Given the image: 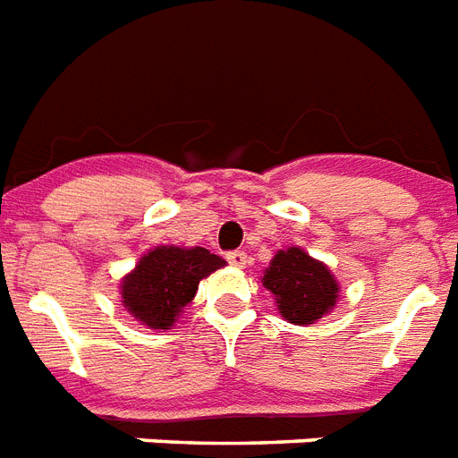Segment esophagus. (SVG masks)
Masks as SVG:
<instances>
[{"mask_svg":"<svg viewBox=\"0 0 458 458\" xmlns=\"http://www.w3.org/2000/svg\"><path fill=\"white\" fill-rule=\"evenodd\" d=\"M225 259H228V263L233 267H244L249 263V259H247V254H244V251H230Z\"/></svg>","mask_w":458,"mask_h":458,"instance_id":"34e87169","label":"esophagus"}]
</instances>
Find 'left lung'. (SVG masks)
<instances>
[{
	"label": "left lung",
	"mask_w": 458,
	"mask_h": 458,
	"mask_svg": "<svg viewBox=\"0 0 458 458\" xmlns=\"http://www.w3.org/2000/svg\"><path fill=\"white\" fill-rule=\"evenodd\" d=\"M261 282L275 296L282 318L292 325H313L332 313L341 289L329 266L301 247L280 249L263 270Z\"/></svg>",
	"instance_id": "8db88e82"
}]
</instances>
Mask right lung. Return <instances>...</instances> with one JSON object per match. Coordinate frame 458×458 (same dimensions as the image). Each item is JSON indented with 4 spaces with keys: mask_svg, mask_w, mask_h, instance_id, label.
<instances>
[{
    "mask_svg": "<svg viewBox=\"0 0 458 458\" xmlns=\"http://www.w3.org/2000/svg\"><path fill=\"white\" fill-rule=\"evenodd\" d=\"M223 266L221 256L204 247H155L122 277V306L148 329H171L195 299L199 280Z\"/></svg>",
    "mask_w": 458,
    "mask_h": 458,
    "instance_id": "add662e5",
    "label": "right lung"
}]
</instances>
